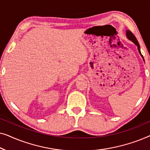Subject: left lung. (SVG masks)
<instances>
[{
    "mask_svg": "<svg viewBox=\"0 0 150 150\" xmlns=\"http://www.w3.org/2000/svg\"><path fill=\"white\" fill-rule=\"evenodd\" d=\"M126 36H127V38H128V40H130L132 41V42L133 43H134V44L137 46V48H138V50H139V54H141V56L142 57L143 61H144V59H143V55L141 54V53L140 46H139V44L138 41H137V40L136 37H135V36L134 35H133L132 33L131 32L130 30H126Z\"/></svg>",
    "mask_w": 150,
    "mask_h": 150,
    "instance_id": "obj_1",
    "label": "left lung"
}]
</instances>
